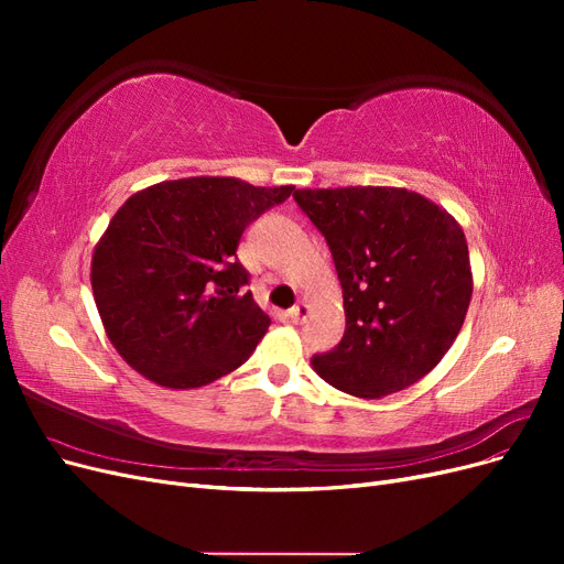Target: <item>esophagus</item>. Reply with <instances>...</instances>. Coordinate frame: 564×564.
Segmentation results:
<instances>
[{
	"instance_id": "34e87169",
	"label": "esophagus",
	"mask_w": 564,
	"mask_h": 564,
	"mask_svg": "<svg viewBox=\"0 0 564 564\" xmlns=\"http://www.w3.org/2000/svg\"><path fill=\"white\" fill-rule=\"evenodd\" d=\"M308 313H311V308H308V303H296L292 311H289V319H292L294 324H301L305 317H308Z\"/></svg>"
}]
</instances>
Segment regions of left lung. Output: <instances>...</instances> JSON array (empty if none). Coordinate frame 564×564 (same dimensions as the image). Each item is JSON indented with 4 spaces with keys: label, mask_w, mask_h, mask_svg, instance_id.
I'll use <instances>...</instances> for the list:
<instances>
[{
    "label": "left lung",
    "mask_w": 564,
    "mask_h": 564,
    "mask_svg": "<svg viewBox=\"0 0 564 564\" xmlns=\"http://www.w3.org/2000/svg\"><path fill=\"white\" fill-rule=\"evenodd\" d=\"M294 199L327 240L344 286V338L313 355V369L367 400L423 379L452 348L473 296L456 218L388 185L317 187L296 191Z\"/></svg>",
    "instance_id": "1"
}]
</instances>
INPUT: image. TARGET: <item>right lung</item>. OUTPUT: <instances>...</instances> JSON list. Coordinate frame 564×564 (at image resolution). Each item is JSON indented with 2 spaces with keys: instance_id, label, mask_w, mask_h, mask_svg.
Listing matches in <instances>:
<instances>
[{
  "instance_id": "obj_1",
  "label": "right lung",
  "mask_w": 564,
  "mask_h": 564,
  "mask_svg": "<svg viewBox=\"0 0 564 564\" xmlns=\"http://www.w3.org/2000/svg\"><path fill=\"white\" fill-rule=\"evenodd\" d=\"M294 193L230 176L131 195L91 256L94 301L124 362L162 388L207 386L249 360L270 317L237 261L245 228Z\"/></svg>"
}]
</instances>
